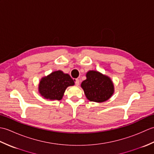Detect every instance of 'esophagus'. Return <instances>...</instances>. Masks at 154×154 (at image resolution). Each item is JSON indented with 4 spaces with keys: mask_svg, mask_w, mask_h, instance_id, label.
I'll use <instances>...</instances> for the list:
<instances>
[{
    "mask_svg": "<svg viewBox=\"0 0 154 154\" xmlns=\"http://www.w3.org/2000/svg\"><path fill=\"white\" fill-rule=\"evenodd\" d=\"M75 85H76L77 86H78V85H79V80L78 79H76L75 80Z\"/></svg>",
    "mask_w": 154,
    "mask_h": 154,
    "instance_id": "obj_1",
    "label": "esophagus"
}]
</instances>
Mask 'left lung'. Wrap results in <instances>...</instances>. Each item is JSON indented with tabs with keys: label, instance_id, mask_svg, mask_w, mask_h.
Instances as JSON below:
<instances>
[{
	"label": "left lung",
	"instance_id": "1",
	"mask_svg": "<svg viewBox=\"0 0 154 154\" xmlns=\"http://www.w3.org/2000/svg\"><path fill=\"white\" fill-rule=\"evenodd\" d=\"M86 77L81 86L88 100L95 103H103L112 96L114 86L109 76L98 71L90 70L86 73Z\"/></svg>",
	"mask_w": 154,
	"mask_h": 154
}]
</instances>
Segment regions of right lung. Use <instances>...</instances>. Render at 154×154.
Wrapping results in <instances>:
<instances>
[{
    "label": "right lung",
    "mask_w": 154,
    "mask_h": 154,
    "mask_svg": "<svg viewBox=\"0 0 154 154\" xmlns=\"http://www.w3.org/2000/svg\"><path fill=\"white\" fill-rule=\"evenodd\" d=\"M74 81L69 74L61 70L55 71L40 79L38 92L45 99L60 100L67 88L74 85Z\"/></svg>",
    "instance_id": "obj_1"
}]
</instances>
